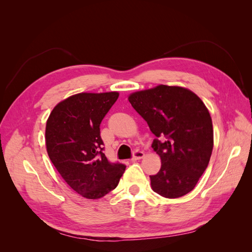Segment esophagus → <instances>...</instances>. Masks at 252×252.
<instances>
[{
  "label": "esophagus",
  "instance_id": "esophagus-1",
  "mask_svg": "<svg viewBox=\"0 0 252 252\" xmlns=\"http://www.w3.org/2000/svg\"><path fill=\"white\" fill-rule=\"evenodd\" d=\"M144 156H145V154H144L143 151L136 150V151L134 152L133 157H132V161H138V159H141V158H144Z\"/></svg>",
  "mask_w": 252,
  "mask_h": 252
}]
</instances>
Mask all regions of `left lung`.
<instances>
[{
    "label": "left lung",
    "mask_w": 252,
    "mask_h": 252,
    "mask_svg": "<svg viewBox=\"0 0 252 252\" xmlns=\"http://www.w3.org/2000/svg\"><path fill=\"white\" fill-rule=\"evenodd\" d=\"M128 101L147 122L157 138L151 147L161 158V169L150 175L151 188L167 199H177L195 187L207 168L213 148L209 111L191 90L158 85L135 91Z\"/></svg>",
    "instance_id": "1"
}]
</instances>
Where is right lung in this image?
<instances>
[{"instance_id":"add662e5","label":"right lung","mask_w":252,"mask_h":252,"mask_svg":"<svg viewBox=\"0 0 252 252\" xmlns=\"http://www.w3.org/2000/svg\"><path fill=\"white\" fill-rule=\"evenodd\" d=\"M119 93H81L61 101L45 130L47 154L61 177L86 199L103 197L119 184L126 166L103 152L100 124Z\"/></svg>"}]
</instances>
